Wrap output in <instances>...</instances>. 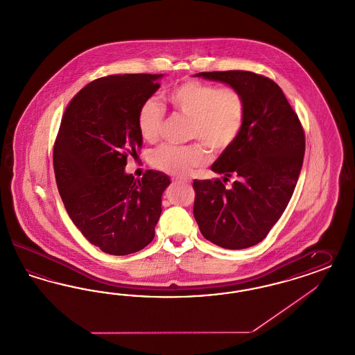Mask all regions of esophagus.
Here are the masks:
<instances>
[{
	"label": "esophagus",
	"mask_w": 355,
	"mask_h": 355,
	"mask_svg": "<svg viewBox=\"0 0 355 355\" xmlns=\"http://www.w3.org/2000/svg\"><path fill=\"white\" fill-rule=\"evenodd\" d=\"M173 182L175 183H179V182H183V183H188V180H185V179H173Z\"/></svg>",
	"instance_id": "1"
}]
</instances>
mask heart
<instances>
[{
    "instance_id": "obj_1",
    "label": "heart",
    "mask_w": 355,
    "mask_h": 355,
    "mask_svg": "<svg viewBox=\"0 0 355 355\" xmlns=\"http://www.w3.org/2000/svg\"><path fill=\"white\" fill-rule=\"evenodd\" d=\"M172 107L191 119L189 138L202 142L185 147L163 145L157 148L150 162L164 173L184 176L192 168L208 162V151L223 153L234 145L243 128L246 103L241 92L232 87L213 85L188 80L175 85L167 93ZM138 130L147 142H157L164 125V110L154 98H148L138 112Z\"/></svg>"
}]
</instances>
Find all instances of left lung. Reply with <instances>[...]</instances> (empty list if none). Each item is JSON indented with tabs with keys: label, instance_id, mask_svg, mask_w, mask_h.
<instances>
[{
	"label": "left lung",
	"instance_id": "1",
	"mask_svg": "<svg viewBox=\"0 0 355 355\" xmlns=\"http://www.w3.org/2000/svg\"><path fill=\"white\" fill-rule=\"evenodd\" d=\"M197 78L236 89L246 103L234 145L211 164L220 179L193 180V216L201 234L223 249H248L263 241L293 195L302 171L305 135L280 87L249 71L200 72Z\"/></svg>",
	"mask_w": 355,
	"mask_h": 355
}]
</instances>
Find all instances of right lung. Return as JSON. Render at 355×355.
<instances>
[{
  "label": "right lung",
  "mask_w": 355,
  "mask_h": 355,
  "mask_svg": "<svg viewBox=\"0 0 355 355\" xmlns=\"http://www.w3.org/2000/svg\"><path fill=\"white\" fill-rule=\"evenodd\" d=\"M163 75H112L85 85L67 106L53 147L59 193L72 223L112 255L146 248L155 236L170 176L126 173L128 157L142 146L139 107Z\"/></svg>",
  "instance_id": "right-lung-1"
}]
</instances>
